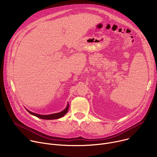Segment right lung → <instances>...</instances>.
<instances>
[{
    "mask_svg": "<svg viewBox=\"0 0 157 157\" xmlns=\"http://www.w3.org/2000/svg\"><path fill=\"white\" fill-rule=\"evenodd\" d=\"M68 109H69V104H68L66 107L63 110L60 112V113H55V114H50V115H40V114H35L34 113H32V112H30V110H29L27 109H26V110L29 112V113L30 114L33 115V116L40 118V119H46V120H52V119H59V118H61V117H63L67 113V112L68 111Z\"/></svg>",
    "mask_w": 157,
    "mask_h": 157,
    "instance_id": "right-lung-1",
    "label": "right lung"
}]
</instances>
